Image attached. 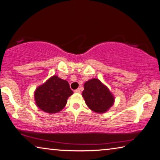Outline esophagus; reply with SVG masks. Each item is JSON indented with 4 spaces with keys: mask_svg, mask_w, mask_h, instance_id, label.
<instances>
[{
    "mask_svg": "<svg viewBox=\"0 0 160 160\" xmlns=\"http://www.w3.org/2000/svg\"><path fill=\"white\" fill-rule=\"evenodd\" d=\"M74 92H76V93H80V88H78V89H76V90H74Z\"/></svg>",
    "mask_w": 160,
    "mask_h": 160,
    "instance_id": "esophagus-1",
    "label": "esophagus"
}]
</instances>
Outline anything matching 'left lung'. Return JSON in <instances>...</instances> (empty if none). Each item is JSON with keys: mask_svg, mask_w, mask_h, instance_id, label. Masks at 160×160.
<instances>
[{"mask_svg": "<svg viewBox=\"0 0 160 160\" xmlns=\"http://www.w3.org/2000/svg\"><path fill=\"white\" fill-rule=\"evenodd\" d=\"M82 95L88 108L98 113H106L115 101L108 88L97 78L85 82Z\"/></svg>", "mask_w": 160, "mask_h": 160, "instance_id": "1", "label": "left lung"}]
</instances>
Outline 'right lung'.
<instances>
[{
  "label": "right lung",
  "mask_w": 160,
  "mask_h": 160,
  "mask_svg": "<svg viewBox=\"0 0 160 160\" xmlns=\"http://www.w3.org/2000/svg\"><path fill=\"white\" fill-rule=\"evenodd\" d=\"M72 94L68 81L54 75L36 89L35 103L43 111L56 113L65 108L68 98Z\"/></svg>",
  "instance_id": "right-lung-1"
}]
</instances>
